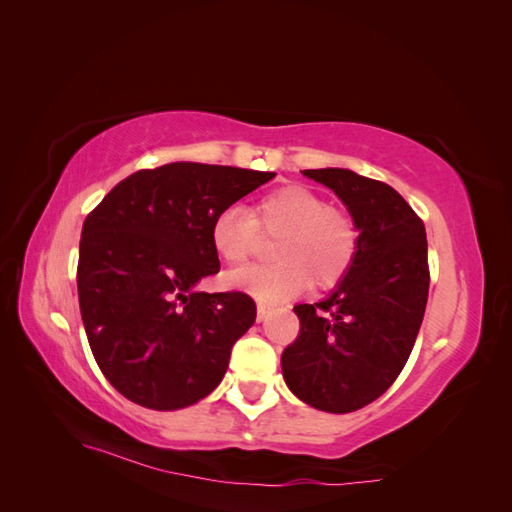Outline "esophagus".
<instances>
[{"label":"esophagus","instance_id":"obj_1","mask_svg":"<svg viewBox=\"0 0 512 512\" xmlns=\"http://www.w3.org/2000/svg\"><path fill=\"white\" fill-rule=\"evenodd\" d=\"M267 314H269V307L265 305V303H258V314H256V318H258V322H265V318H267Z\"/></svg>","mask_w":512,"mask_h":512}]
</instances>
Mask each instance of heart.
<instances>
[{
    "instance_id": "b5f03b06",
    "label": "heart",
    "mask_w": 512,
    "mask_h": 512,
    "mask_svg": "<svg viewBox=\"0 0 512 512\" xmlns=\"http://www.w3.org/2000/svg\"><path fill=\"white\" fill-rule=\"evenodd\" d=\"M260 235L280 237L273 245V258L280 262L239 269L228 282L265 303L290 299L307 284H339L359 252V228L350 215L303 185L262 196L252 213L226 207L211 222L213 250L232 267L256 254Z\"/></svg>"
}]
</instances>
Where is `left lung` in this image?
<instances>
[{"mask_svg": "<svg viewBox=\"0 0 512 512\" xmlns=\"http://www.w3.org/2000/svg\"><path fill=\"white\" fill-rule=\"evenodd\" d=\"M331 188L359 228V252L320 303L294 305L301 329L282 352L288 389L322 412L378 399L414 348L429 294L425 224L391 185L348 168L303 170Z\"/></svg>", "mask_w": 512, "mask_h": 512, "instance_id": "8db88e82", "label": "left lung"}]
</instances>
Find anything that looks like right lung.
Returning a JSON list of instances; mask_svg holds the SVG:
<instances>
[{
	"label": "right lung",
	"mask_w": 512,
	"mask_h": 512,
	"mask_svg": "<svg viewBox=\"0 0 512 512\" xmlns=\"http://www.w3.org/2000/svg\"><path fill=\"white\" fill-rule=\"evenodd\" d=\"M273 177L173 162L119 181L87 215L76 269L81 318L98 367L123 397L179 410L222 382L256 303L194 286L220 271L215 215Z\"/></svg>",
	"instance_id": "add662e5"
}]
</instances>
